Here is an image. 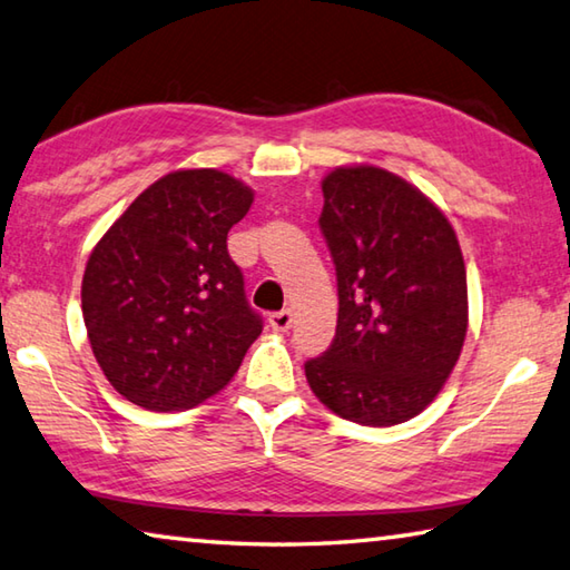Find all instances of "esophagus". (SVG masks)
I'll return each instance as SVG.
<instances>
[{"instance_id":"34e87169","label":"esophagus","mask_w":570,"mask_h":570,"mask_svg":"<svg viewBox=\"0 0 570 570\" xmlns=\"http://www.w3.org/2000/svg\"><path fill=\"white\" fill-rule=\"evenodd\" d=\"M292 321H294V314L288 312V308H282V312H274L268 316V324H272L274 331H288L292 328Z\"/></svg>"}]
</instances>
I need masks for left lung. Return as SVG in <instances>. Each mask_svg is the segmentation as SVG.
Segmentation results:
<instances>
[{
    "instance_id": "8db88e82",
    "label": "left lung",
    "mask_w": 570,
    "mask_h": 570,
    "mask_svg": "<svg viewBox=\"0 0 570 570\" xmlns=\"http://www.w3.org/2000/svg\"><path fill=\"white\" fill-rule=\"evenodd\" d=\"M336 266V336L306 381L341 419L393 426L429 406L461 356L469 292L456 232L416 186L379 167L321 181Z\"/></svg>"
}]
</instances>
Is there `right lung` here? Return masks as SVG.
Here are the masks:
<instances>
[{
  "instance_id": "add662e5",
  "label": "right lung",
  "mask_w": 570,
  "mask_h": 570,
  "mask_svg": "<svg viewBox=\"0 0 570 570\" xmlns=\"http://www.w3.org/2000/svg\"><path fill=\"white\" fill-rule=\"evenodd\" d=\"M254 191L216 169L171 171L95 246L81 314L97 364L149 411L191 409L229 384L264 321L226 249Z\"/></svg>"
}]
</instances>
